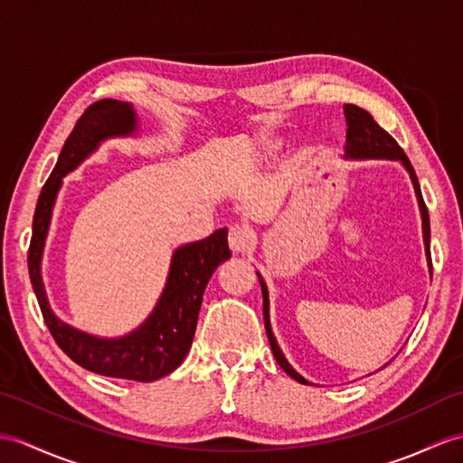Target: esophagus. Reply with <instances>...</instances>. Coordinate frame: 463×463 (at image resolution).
Returning a JSON list of instances; mask_svg holds the SVG:
<instances>
[{"mask_svg":"<svg viewBox=\"0 0 463 463\" xmlns=\"http://www.w3.org/2000/svg\"><path fill=\"white\" fill-rule=\"evenodd\" d=\"M229 246L232 252H249L252 249V236L246 227H231L229 229Z\"/></svg>","mask_w":463,"mask_h":463,"instance_id":"obj_1","label":"esophagus"}]
</instances>
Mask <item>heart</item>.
Segmentation results:
<instances>
[{"label": "heart", "mask_w": 463, "mask_h": 463, "mask_svg": "<svg viewBox=\"0 0 463 463\" xmlns=\"http://www.w3.org/2000/svg\"><path fill=\"white\" fill-rule=\"evenodd\" d=\"M276 149H278V146H276V144H272V146H268V152H270V154H272V152H276Z\"/></svg>", "instance_id": "heart-1"}]
</instances>
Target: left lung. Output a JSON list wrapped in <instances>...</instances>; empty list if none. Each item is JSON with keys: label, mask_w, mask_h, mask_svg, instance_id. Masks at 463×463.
Returning a JSON list of instances; mask_svg holds the SVG:
<instances>
[{"label": "left lung", "mask_w": 463, "mask_h": 463, "mask_svg": "<svg viewBox=\"0 0 463 463\" xmlns=\"http://www.w3.org/2000/svg\"><path fill=\"white\" fill-rule=\"evenodd\" d=\"M343 110H345V122H347V146H345L347 156L345 157H354V159H364V157H367V159L369 157L399 159V161H402V165L406 167L408 174H411L412 185H414L416 197H418V207H420V214H422L426 258H428L430 270H432V258H430V217H428L426 203L422 199L420 183H418V177L414 174V167L411 164V159L406 157V154L402 152V147L399 146V142H396V139L389 132L383 130V128L377 122H374V118L367 110H363L354 104H345V106H343ZM258 280H260L262 298H264V309H262L264 311V327H266V335H268V341H270L274 357H276L278 364H280V367L286 371V374H289V377H292L298 383L307 384V381L302 377V374H298L292 369V364L286 361L280 347H278L276 337H274L272 327H270V317H268V289H266V284H264L260 274H258Z\"/></svg>", "instance_id": "8db88e82"}]
</instances>
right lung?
Here are the masks:
<instances>
[{
  "label": "right lung",
  "instance_id": "1",
  "mask_svg": "<svg viewBox=\"0 0 463 463\" xmlns=\"http://www.w3.org/2000/svg\"><path fill=\"white\" fill-rule=\"evenodd\" d=\"M136 114L128 102L104 99L84 110L61 149L55 169L41 189L33 214L27 266L43 319L57 345L74 363L104 377L152 383L175 371L185 359L195 337L207 282L217 266L231 258L227 229L214 231L207 239L175 250L165 289L154 314L144 321L142 327L120 339H99L62 324L51 311L41 282V254L61 179L92 154L104 137L128 136L136 132Z\"/></svg>",
  "mask_w": 463,
  "mask_h": 463
}]
</instances>
